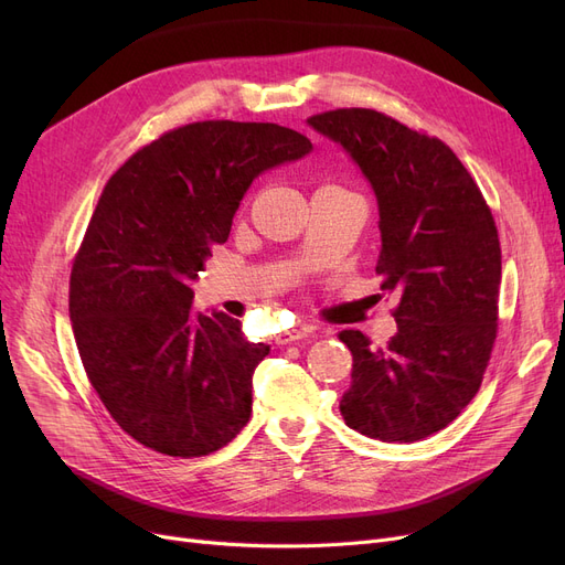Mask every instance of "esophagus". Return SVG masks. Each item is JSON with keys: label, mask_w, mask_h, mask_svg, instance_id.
<instances>
[{"label": "esophagus", "mask_w": 565, "mask_h": 565, "mask_svg": "<svg viewBox=\"0 0 565 565\" xmlns=\"http://www.w3.org/2000/svg\"><path fill=\"white\" fill-rule=\"evenodd\" d=\"M302 337H307V330H305V328H300V330H284L281 334H277V343H279V345H288V343L300 341Z\"/></svg>", "instance_id": "34e87169"}]
</instances>
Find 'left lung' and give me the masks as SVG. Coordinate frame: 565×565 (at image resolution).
I'll use <instances>...</instances> for the list:
<instances>
[{"label":"left lung","mask_w":565,"mask_h":565,"mask_svg":"<svg viewBox=\"0 0 565 565\" xmlns=\"http://www.w3.org/2000/svg\"><path fill=\"white\" fill-rule=\"evenodd\" d=\"M339 141L377 196L375 273L398 292V332L373 348L360 330L341 398L345 424L382 441H419L447 428L477 396L497 339L501 247L477 181L437 137L364 107L309 116Z\"/></svg>","instance_id":"1"}]
</instances>
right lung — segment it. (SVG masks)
Returning <instances> with one entry per match:
<instances>
[{
	"mask_svg": "<svg viewBox=\"0 0 565 565\" xmlns=\"http://www.w3.org/2000/svg\"><path fill=\"white\" fill-rule=\"evenodd\" d=\"M311 141L277 124L199 121L141 146L103 190L73 260L68 309L88 382L111 419L173 458L213 454L252 414L270 345L192 309V279L226 243L254 178Z\"/></svg>",
	"mask_w": 565,
	"mask_h": 565,
	"instance_id": "add662e5",
	"label": "right lung"
}]
</instances>
